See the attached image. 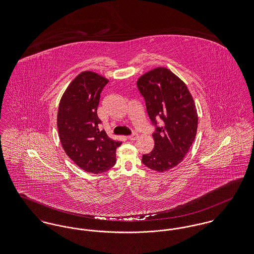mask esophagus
Returning a JSON list of instances; mask_svg holds the SVG:
<instances>
[{
    "label": "esophagus",
    "instance_id": "esophagus-1",
    "mask_svg": "<svg viewBox=\"0 0 254 254\" xmlns=\"http://www.w3.org/2000/svg\"><path fill=\"white\" fill-rule=\"evenodd\" d=\"M127 138L129 139V140H136L137 138H138V133H136V132H133L132 134L129 135V136H127Z\"/></svg>",
    "mask_w": 254,
    "mask_h": 254
}]
</instances>
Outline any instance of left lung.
<instances>
[{
  "label": "left lung",
  "instance_id": "obj_1",
  "mask_svg": "<svg viewBox=\"0 0 254 254\" xmlns=\"http://www.w3.org/2000/svg\"><path fill=\"white\" fill-rule=\"evenodd\" d=\"M137 88L154 126V148L143 154L142 162L157 172L168 171L183 160L194 142L197 114L193 97L179 76L161 67L142 75Z\"/></svg>",
  "mask_w": 254,
  "mask_h": 254
}]
</instances>
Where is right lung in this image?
<instances>
[{"label": "right lung", "mask_w": 254, "mask_h": 254, "mask_svg": "<svg viewBox=\"0 0 254 254\" xmlns=\"http://www.w3.org/2000/svg\"><path fill=\"white\" fill-rule=\"evenodd\" d=\"M108 79L94 72L80 73L60 100L58 128L66 154L85 172L101 174L116 163L122 142L110 139L97 114L101 93Z\"/></svg>", "instance_id": "right-lung-1"}]
</instances>
